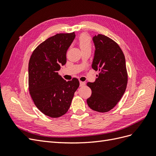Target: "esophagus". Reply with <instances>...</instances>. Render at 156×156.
<instances>
[{
    "label": "esophagus",
    "instance_id": "1",
    "mask_svg": "<svg viewBox=\"0 0 156 156\" xmlns=\"http://www.w3.org/2000/svg\"><path fill=\"white\" fill-rule=\"evenodd\" d=\"M84 85H85V83L83 81H80V87H83Z\"/></svg>",
    "mask_w": 156,
    "mask_h": 156
}]
</instances>
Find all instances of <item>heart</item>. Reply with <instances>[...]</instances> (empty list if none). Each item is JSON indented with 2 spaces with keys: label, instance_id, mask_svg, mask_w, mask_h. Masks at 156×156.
Returning a JSON list of instances; mask_svg holds the SVG:
<instances>
[{
  "label": "heart",
  "instance_id": "b5f03b06",
  "mask_svg": "<svg viewBox=\"0 0 156 156\" xmlns=\"http://www.w3.org/2000/svg\"><path fill=\"white\" fill-rule=\"evenodd\" d=\"M79 45L82 51L86 49H91L92 41L89 35L85 33L81 34L79 37Z\"/></svg>",
  "mask_w": 156,
  "mask_h": 156
}]
</instances>
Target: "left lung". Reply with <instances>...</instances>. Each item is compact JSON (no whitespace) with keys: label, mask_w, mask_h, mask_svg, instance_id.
<instances>
[{"label":"left lung","mask_w":156,"mask_h":156,"mask_svg":"<svg viewBox=\"0 0 156 156\" xmlns=\"http://www.w3.org/2000/svg\"><path fill=\"white\" fill-rule=\"evenodd\" d=\"M93 41L96 50L92 67L98 75L95 82L87 83L92 94L87 101L92 110L106 112L116 105L126 91V59L119 44L110 37L99 34Z\"/></svg>","instance_id":"obj_1"}]
</instances>
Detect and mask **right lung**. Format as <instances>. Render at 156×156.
<instances>
[{"label":"right lung","instance_id":"obj_1","mask_svg":"<svg viewBox=\"0 0 156 156\" xmlns=\"http://www.w3.org/2000/svg\"><path fill=\"white\" fill-rule=\"evenodd\" d=\"M75 32L60 33L42 42L34 50L29 63V89L35 105L46 116L58 118L67 112L75 92L77 78L66 81L58 74L66 63V53Z\"/></svg>","mask_w":156,"mask_h":156}]
</instances>
